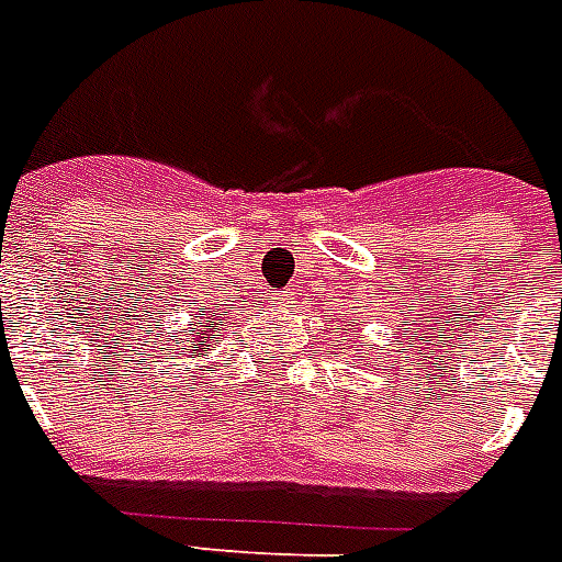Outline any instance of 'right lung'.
Instances as JSON below:
<instances>
[{
    "label": "right lung",
    "mask_w": 562,
    "mask_h": 562,
    "mask_svg": "<svg viewBox=\"0 0 562 562\" xmlns=\"http://www.w3.org/2000/svg\"><path fill=\"white\" fill-rule=\"evenodd\" d=\"M222 335V323H218V316L213 314V307H201V314L195 319V335L183 337L177 331L175 337L168 335V356L171 358H201L206 352V346H210V337Z\"/></svg>",
    "instance_id": "1"
}]
</instances>
